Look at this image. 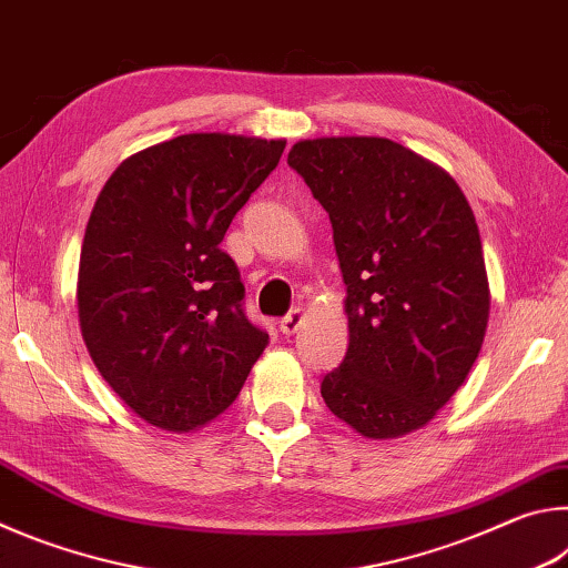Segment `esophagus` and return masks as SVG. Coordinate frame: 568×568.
Here are the masks:
<instances>
[{"label":"esophagus","instance_id":"34e87169","mask_svg":"<svg viewBox=\"0 0 568 568\" xmlns=\"http://www.w3.org/2000/svg\"><path fill=\"white\" fill-rule=\"evenodd\" d=\"M303 323H305V313L301 311V307H293V311L281 321V333L283 335H295L297 331H301Z\"/></svg>","mask_w":568,"mask_h":568}]
</instances>
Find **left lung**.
<instances>
[{
  "label": "left lung",
  "instance_id": "obj_1",
  "mask_svg": "<svg viewBox=\"0 0 568 568\" xmlns=\"http://www.w3.org/2000/svg\"><path fill=\"white\" fill-rule=\"evenodd\" d=\"M333 225L348 351L325 406L365 438L423 428L464 386L491 291L478 225L444 168L388 138H318L287 155Z\"/></svg>",
  "mask_w": 568,
  "mask_h": 568
}]
</instances>
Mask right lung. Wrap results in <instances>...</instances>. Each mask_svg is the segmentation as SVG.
Listing matches in <instances>:
<instances>
[{
  "label": "right lung",
  "instance_id": "right-lung-1",
  "mask_svg": "<svg viewBox=\"0 0 568 568\" xmlns=\"http://www.w3.org/2000/svg\"><path fill=\"white\" fill-rule=\"evenodd\" d=\"M285 140L192 132L130 155L92 207L77 313L108 386L162 430H195L237 398L267 333L220 250Z\"/></svg>",
  "mask_w": 568,
  "mask_h": 568
}]
</instances>
